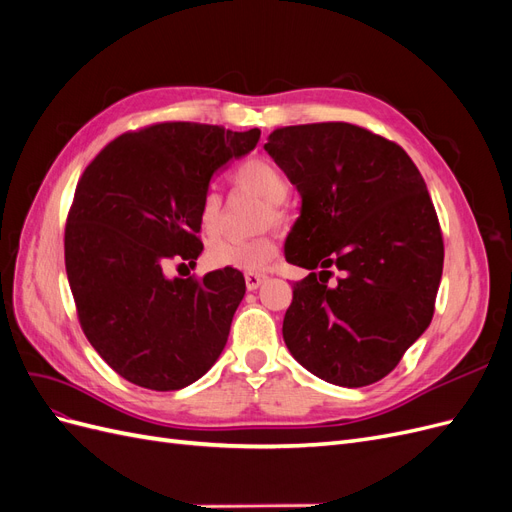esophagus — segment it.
Masks as SVG:
<instances>
[{
	"instance_id": "1",
	"label": "esophagus",
	"mask_w": 512,
	"mask_h": 512,
	"mask_svg": "<svg viewBox=\"0 0 512 512\" xmlns=\"http://www.w3.org/2000/svg\"><path fill=\"white\" fill-rule=\"evenodd\" d=\"M265 282H267V275H262V273H245V286H247V290H256Z\"/></svg>"
}]
</instances>
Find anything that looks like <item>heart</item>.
I'll use <instances>...</instances> for the list:
<instances>
[{
	"instance_id": "heart-1",
	"label": "heart",
	"mask_w": 512,
	"mask_h": 512,
	"mask_svg": "<svg viewBox=\"0 0 512 512\" xmlns=\"http://www.w3.org/2000/svg\"><path fill=\"white\" fill-rule=\"evenodd\" d=\"M235 181L241 188L258 194L271 205L284 203L288 196V181L284 173L269 160H247L235 170ZM222 196L215 188L205 190L198 205V224L207 237H215L222 228ZM282 211L273 207L265 213V222L280 220ZM277 254V243L273 237L254 239H220L213 241L207 250V260L218 269H237L247 273L265 271Z\"/></svg>"
}]
</instances>
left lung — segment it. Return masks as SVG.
I'll return each instance as SVG.
<instances>
[{
	"instance_id": "obj_1",
	"label": "left lung",
	"mask_w": 512,
	"mask_h": 512,
	"mask_svg": "<svg viewBox=\"0 0 512 512\" xmlns=\"http://www.w3.org/2000/svg\"><path fill=\"white\" fill-rule=\"evenodd\" d=\"M267 141L301 194L286 260L312 271L292 286L284 342L322 380L374 384L433 318L444 243L425 181L397 143L352 123L277 128ZM331 266L343 273L333 285Z\"/></svg>"
}]
</instances>
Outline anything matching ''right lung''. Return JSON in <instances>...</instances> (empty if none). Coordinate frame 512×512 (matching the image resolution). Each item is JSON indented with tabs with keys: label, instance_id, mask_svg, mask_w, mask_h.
Segmentation results:
<instances>
[{
	"label": "right lung",
	"instance_id": "add662e5",
	"mask_svg": "<svg viewBox=\"0 0 512 512\" xmlns=\"http://www.w3.org/2000/svg\"><path fill=\"white\" fill-rule=\"evenodd\" d=\"M258 138V128L153 123L108 143L76 183L64 239L70 290L89 344L128 382L179 391L222 354L243 275L183 280L164 267L196 265L200 198L215 170Z\"/></svg>",
	"mask_w": 512,
	"mask_h": 512
}]
</instances>
